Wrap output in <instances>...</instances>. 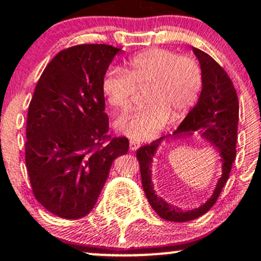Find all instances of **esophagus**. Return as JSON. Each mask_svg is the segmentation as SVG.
Returning a JSON list of instances; mask_svg holds the SVG:
<instances>
[{
    "instance_id": "esophagus-1",
    "label": "esophagus",
    "mask_w": 261,
    "mask_h": 261,
    "mask_svg": "<svg viewBox=\"0 0 261 261\" xmlns=\"http://www.w3.org/2000/svg\"><path fill=\"white\" fill-rule=\"evenodd\" d=\"M139 146H140L139 142H137V140H134V139L129 140V149L132 150V151H136V150H138Z\"/></svg>"
}]
</instances>
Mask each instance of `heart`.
Instances as JSON below:
<instances>
[{
	"label": "heart",
	"instance_id": "obj_1",
	"mask_svg": "<svg viewBox=\"0 0 261 261\" xmlns=\"http://www.w3.org/2000/svg\"><path fill=\"white\" fill-rule=\"evenodd\" d=\"M149 85L142 110L125 113L116 121L119 133L136 140L154 138L170 122L178 119L197 102L203 88L200 64L192 56H178L167 48H150L132 56L125 69L111 67L102 81L110 105L125 111L136 88Z\"/></svg>",
	"mask_w": 261,
	"mask_h": 261
}]
</instances>
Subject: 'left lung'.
I'll return each instance as SVG.
<instances>
[{
	"mask_svg": "<svg viewBox=\"0 0 261 261\" xmlns=\"http://www.w3.org/2000/svg\"><path fill=\"white\" fill-rule=\"evenodd\" d=\"M193 52L197 56L203 72V88L197 105L188 112L172 136L180 138L198 134L219 151L221 158L220 160L222 174L217 180L214 193L199 207L182 210L173 206L155 193L151 171L156 151L161 145L162 140L168 137H162L149 145L142 146L137 151V159L139 161L142 174V185L150 205L161 219L174 222L192 221L199 216H203L214 206L227 182L236 158V143L240 119V103L236 89L225 69L213 57L195 47H193Z\"/></svg>",
	"mask_w": 261,
	"mask_h": 261,
	"instance_id": "1",
	"label": "left lung"
}]
</instances>
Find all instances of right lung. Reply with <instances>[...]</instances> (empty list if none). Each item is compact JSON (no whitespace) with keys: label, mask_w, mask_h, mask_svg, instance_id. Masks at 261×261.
<instances>
[{"label":"right lung","mask_w":261,"mask_h":261,"mask_svg":"<svg viewBox=\"0 0 261 261\" xmlns=\"http://www.w3.org/2000/svg\"><path fill=\"white\" fill-rule=\"evenodd\" d=\"M121 48L85 44L52 58L40 76L27 119L25 164L36 200L68 220L96 204L116 158L129 149L109 136L102 81Z\"/></svg>","instance_id":"obj_1"}]
</instances>
